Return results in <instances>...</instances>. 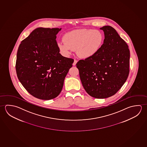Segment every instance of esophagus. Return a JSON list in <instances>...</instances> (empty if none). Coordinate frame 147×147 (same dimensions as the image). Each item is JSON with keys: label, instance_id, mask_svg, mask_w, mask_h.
<instances>
[{"label": "esophagus", "instance_id": "34e87169", "mask_svg": "<svg viewBox=\"0 0 147 147\" xmlns=\"http://www.w3.org/2000/svg\"><path fill=\"white\" fill-rule=\"evenodd\" d=\"M78 62L77 60H74V62L73 63V65L74 66H75V65H76V64H77V63Z\"/></svg>", "mask_w": 147, "mask_h": 147}]
</instances>
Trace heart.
<instances>
[{
	"instance_id": "1",
	"label": "heart",
	"mask_w": 147,
	"mask_h": 147,
	"mask_svg": "<svg viewBox=\"0 0 147 147\" xmlns=\"http://www.w3.org/2000/svg\"><path fill=\"white\" fill-rule=\"evenodd\" d=\"M58 42L60 51L65 55L77 50L80 57L88 59L94 57L102 46L104 37L98 30L82 29L74 30L65 34Z\"/></svg>"
}]
</instances>
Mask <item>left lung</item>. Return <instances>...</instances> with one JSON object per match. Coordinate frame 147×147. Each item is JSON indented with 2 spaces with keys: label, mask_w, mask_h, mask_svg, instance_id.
Returning a JSON list of instances; mask_svg holds the SVG:
<instances>
[{
  "label": "left lung",
  "mask_w": 147,
  "mask_h": 147,
  "mask_svg": "<svg viewBox=\"0 0 147 147\" xmlns=\"http://www.w3.org/2000/svg\"><path fill=\"white\" fill-rule=\"evenodd\" d=\"M105 33L104 42L94 57L79 60L76 66L85 91L98 99L114 95L124 84L129 72L128 45L114 28H100Z\"/></svg>",
  "instance_id": "left-lung-1"
}]
</instances>
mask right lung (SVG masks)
<instances>
[{
    "label": "right lung",
    "mask_w": 147,
    "mask_h": 147,
    "mask_svg": "<svg viewBox=\"0 0 147 147\" xmlns=\"http://www.w3.org/2000/svg\"><path fill=\"white\" fill-rule=\"evenodd\" d=\"M61 29L38 28L22 40L17 53L18 80L30 94L50 100L59 95L74 60L60 54L56 35Z\"/></svg>",
    "instance_id": "add662e5"
}]
</instances>
